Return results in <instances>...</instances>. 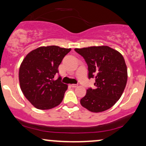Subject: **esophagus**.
I'll return each instance as SVG.
<instances>
[{
	"label": "esophagus",
	"instance_id": "obj_1",
	"mask_svg": "<svg viewBox=\"0 0 146 146\" xmlns=\"http://www.w3.org/2000/svg\"><path fill=\"white\" fill-rule=\"evenodd\" d=\"M71 86L72 88H76L78 86L77 84H71Z\"/></svg>",
	"mask_w": 146,
	"mask_h": 146
}]
</instances>
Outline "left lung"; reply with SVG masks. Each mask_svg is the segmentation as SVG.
Returning a JSON list of instances; mask_svg holds the SVG:
<instances>
[{
    "instance_id": "obj_1",
    "label": "left lung",
    "mask_w": 146,
    "mask_h": 146,
    "mask_svg": "<svg viewBox=\"0 0 146 146\" xmlns=\"http://www.w3.org/2000/svg\"><path fill=\"white\" fill-rule=\"evenodd\" d=\"M88 67V78H95L93 89L88 88L80 101L94 113L112 107L123 95L127 81V69L120 52L108 46L75 48Z\"/></svg>"
}]
</instances>
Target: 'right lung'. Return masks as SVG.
I'll list each match as a JSON object with an SVG mask.
<instances>
[{"label":"right lung","instance_id":"obj_1","mask_svg":"<svg viewBox=\"0 0 146 146\" xmlns=\"http://www.w3.org/2000/svg\"><path fill=\"white\" fill-rule=\"evenodd\" d=\"M71 48L58 46H40L24 58L19 72L20 88L26 98L35 108L51 109L62 101L68 86L55 80L58 66Z\"/></svg>","mask_w":146,"mask_h":146}]
</instances>
